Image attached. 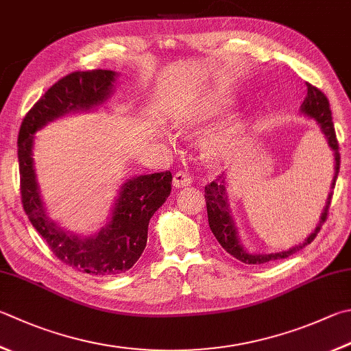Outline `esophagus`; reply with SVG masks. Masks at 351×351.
Instances as JSON below:
<instances>
[{"mask_svg":"<svg viewBox=\"0 0 351 351\" xmlns=\"http://www.w3.org/2000/svg\"><path fill=\"white\" fill-rule=\"evenodd\" d=\"M190 182H192V180H190V176L186 173V171H178V173H175L173 176V186L176 189L186 187Z\"/></svg>","mask_w":351,"mask_h":351,"instance_id":"34e87169","label":"esophagus"}]
</instances>
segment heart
<instances>
[{
	"label": "heart",
	"instance_id": "b5f03b06",
	"mask_svg": "<svg viewBox=\"0 0 351 351\" xmlns=\"http://www.w3.org/2000/svg\"><path fill=\"white\" fill-rule=\"evenodd\" d=\"M224 104L206 103L196 107L193 110L181 114V117L176 119V125L180 127L181 130L197 129V127L219 118L221 114H224ZM247 130V123L242 118H234L232 121H228V123L224 127H221L218 132H215L213 135L206 138V141L202 144L204 154H206V156L213 162L227 161V159H230L241 149V145L244 144Z\"/></svg>",
	"mask_w": 351,
	"mask_h": 351
}]
</instances>
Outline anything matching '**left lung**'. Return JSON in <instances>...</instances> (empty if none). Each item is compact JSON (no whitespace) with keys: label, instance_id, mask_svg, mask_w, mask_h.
Segmentation results:
<instances>
[{"label":"left lung","instance_id":"left-lung-1","mask_svg":"<svg viewBox=\"0 0 351 351\" xmlns=\"http://www.w3.org/2000/svg\"><path fill=\"white\" fill-rule=\"evenodd\" d=\"M301 113L305 114V117L316 121L317 127H319L324 138L328 144L330 150L333 152V158H335V176L333 181H331V187H330V193L327 196L326 206L322 208L319 222H317L315 230L311 232L307 238H305L302 242H299L298 245L290 247L289 250H282V252H275V253H252L248 252L247 248L242 244V241L239 238V232L238 227L234 224V219L232 216V210H230V204H228V192H227V178L222 173L218 176V180H215L213 182H210L208 186H206V204H207V216H208V226L210 230L215 234V238L218 239L219 244L227 253H230L233 258H237L238 261L244 264H265L270 263V261H276V259H284L291 256L293 253H296L299 250H302L305 245H308L311 241L316 238V234L319 233L321 227L324 222L327 219L328 215V208H330V202H331V196H333V189L337 180V173H339V164H341V156H339V144H337L336 139V133H335V125L333 121H331V110H330V104L328 99L326 98L319 88H316L315 86L307 84V97H305L304 103L301 104Z\"/></svg>","mask_w":351,"mask_h":351}]
</instances>
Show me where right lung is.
Here are the masks:
<instances>
[{
	"instance_id": "1",
	"label": "right lung",
	"mask_w": 351,
	"mask_h": 351,
	"mask_svg": "<svg viewBox=\"0 0 351 351\" xmlns=\"http://www.w3.org/2000/svg\"><path fill=\"white\" fill-rule=\"evenodd\" d=\"M118 73L113 70L73 72L49 88L23 119L18 135L21 201L30 224L50 250L75 270L93 276H110L129 270L147 244L150 218L171 192V173L139 175L127 180L114 199L109 222L90 237L66 232L50 219L38 187L35 133L69 113L90 112L110 99Z\"/></svg>"
}]
</instances>
